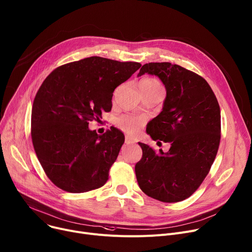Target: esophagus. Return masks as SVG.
Segmentation results:
<instances>
[{"label":"esophagus","instance_id":"1","mask_svg":"<svg viewBox=\"0 0 252 252\" xmlns=\"http://www.w3.org/2000/svg\"><path fill=\"white\" fill-rule=\"evenodd\" d=\"M136 142H135V140H132V139H130V138H128V137H126V144H127V145H131V144H135Z\"/></svg>","mask_w":252,"mask_h":252}]
</instances>
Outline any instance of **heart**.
Instances as JSON below:
<instances>
[{"mask_svg": "<svg viewBox=\"0 0 252 252\" xmlns=\"http://www.w3.org/2000/svg\"><path fill=\"white\" fill-rule=\"evenodd\" d=\"M141 85L148 86V87H156V86H160V84L155 79L146 78L140 82V86ZM143 124H144L143 120L135 116L125 115L117 120V126H119L126 133H129V135H135V133H137L140 130Z\"/></svg>", "mask_w": 252, "mask_h": 252, "instance_id": "obj_1", "label": "heart"}]
</instances>
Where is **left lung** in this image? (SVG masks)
I'll use <instances>...</instances> for the list:
<instances>
[{"label":"left lung","mask_w":252,"mask_h":252,"mask_svg":"<svg viewBox=\"0 0 252 252\" xmlns=\"http://www.w3.org/2000/svg\"><path fill=\"white\" fill-rule=\"evenodd\" d=\"M157 76L166 97L162 111L147 126L154 141L170 143L159 152L139 143L143 157L135 171L140 189L164 203L189 197L208 175L221 139V113L208 82L197 74L171 63L144 64L138 77ZM160 143V142H159Z\"/></svg>","instance_id":"1"}]
</instances>
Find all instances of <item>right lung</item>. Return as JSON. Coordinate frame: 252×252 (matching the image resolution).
<instances>
[{
	"label": "right lung",
	"mask_w": 252,
	"mask_h": 252,
	"mask_svg": "<svg viewBox=\"0 0 252 252\" xmlns=\"http://www.w3.org/2000/svg\"><path fill=\"white\" fill-rule=\"evenodd\" d=\"M140 66L90 57L59 66L41 84L32 106L31 138L45 174L61 189L86 192L107 181L125 135L113 127L99 136L88 125L111 110L114 89Z\"/></svg>",
	"instance_id": "add662e5"
}]
</instances>
